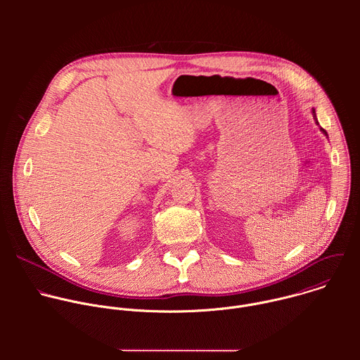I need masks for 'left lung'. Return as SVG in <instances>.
Segmentation results:
<instances>
[{
    "mask_svg": "<svg viewBox=\"0 0 360 360\" xmlns=\"http://www.w3.org/2000/svg\"><path fill=\"white\" fill-rule=\"evenodd\" d=\"M312 112H314V114H315V110H312ZM322 131H323V132H325V134H326V131H325V129H323V128H322Z\"/></svg>",
    "mask_w": 360,
    "mask_h": 360,
    "instance_id": "8db88e82",
    "label": "left lung"
}]
</instances>
